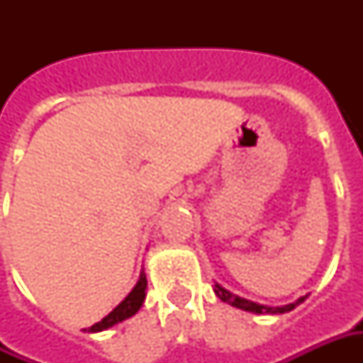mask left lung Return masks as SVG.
<instances>
[{
    "instance_id": "left-lung-1",
    "label": "left lung",
    "mask_w": 363,
    "mask_h": 363,
    "mask_svg": "<svg viewBox=\"0 0 363 363\" xmlns=\"http://www.w3.org/2000/svg\"><path fill=\"white\" fill-rule=\"evenodd\" d=\"M213 291H216V296L220 297L221 301H225V303L233 305V307H239V309H243V311H251V313H272V315H278V313H288L291 311L294 307H297L299 303H303L305 297H299L296 303H289V305H281V307H267V305H259V303H252L249 299H243V297L233 296L231 291H228L225 288H221L220 284H216L213 286Z\"/></svg>"
}]
</instances>
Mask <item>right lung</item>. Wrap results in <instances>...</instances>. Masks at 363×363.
<instances>
[{"label":"right lung","mask_w":363,"mask_h":363,"mask_svg":"<svg viewBox=\"0 0 363 363\" xmlns=\"http://www.w3.org/2000/svg\"><path fill=\"white\" fill-rule=\"evenodd\" d=\"M145 288H147V280H145V274H140V280L134 286V289L128 294V297L118 305V307H114L103 320H99L95 323L93 327L89 328V333H99V330H104V328L112 327V325H116V323H122L128 317H132L135 313L140 311V307H142L143 299H145Z\"/></svg>","instance_id":"add662e5"}]
</instances>
